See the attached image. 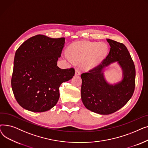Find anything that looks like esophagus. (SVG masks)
<instances>
[{"mask_svg":"<svg viewBox=\"0 0 148 148\" xmlns=\"http://www.w3.org/2000/svg\"><path fill=\"white\" fill-rule=\"evenodd\" d=\"M75 75H80V70L79 69H77L75 70Z\"/></svg>","mask_w":148,"mask_h":148,"instance_id":"1","label":"esophagus"}]
</instances>
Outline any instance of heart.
Listing matches in <instances>:
<instances>
[{"instance_id":"heart-1","label":"heart","mask_w":148,"mask_h":148,"mask_svg":"<svg viewBox=\"0 0 148 148\" xmlns=\"http://www.w3.org/2000/svg\"><path fill=\"white\" fill-rule=\"evenodd\" d=\"M107 45L104 42L84 41L72 45L65 57L70 62H83V66L90 69L95 66L107 52Z\"/></svg>"}]
</instances>
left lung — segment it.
<instances>
[{
    "mask_svg": "<svg viewBox=\"0 0 148 148\" xmlns=\"http://www.w3.org/2000/svg\"><path fill=\"white\" fill-rule=\"evenodd\" d=\"M110 45L109 53L99 65L81 74V97L88 110L100 114H109L125 106L133 95L136 69L133 59L122 43L107 39ZM118 61L123 71V79L114 85L108 84L103 70Z\"/></svg>",
    "mask_w": 148,
    "mask_h": 148,
    "instance_id": "8db88e82",
    "label": "left lung"
}]
</instances>
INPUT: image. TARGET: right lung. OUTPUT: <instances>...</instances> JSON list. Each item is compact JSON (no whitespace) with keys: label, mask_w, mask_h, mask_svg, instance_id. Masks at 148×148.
Returning a JSON list of instances; mask_svg holds the SVG:
<instances>
[{"label":"right lung","mask_w":148,"mask_h":148,"mask_svg":"<svg viewBox=\"0 0 148 148\" xmlns=\"http://www.w3.org/2000/svg\"><path fill=\"white\" fill-rule=\"evenodd\" d=\"M65 41V38L37 35L15 52L11 86L17 103L25 109L33 112L51 109L59 100L60 84L74 75V68L57 65Z\"/></svg>","instance_id":"1"}]
</instances>
